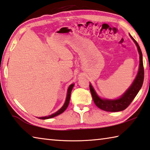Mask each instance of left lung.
<instances>
[{
    "label": "left lung",
    "instance_id": "8db88e82",
    "mask_svg": "<svg viewBox=\"0 0 150 150\" xmlns=\"http://www.w3.org/2000/svg\"><path fill=\"white\" fill-rule=\"evenodd\" d=\"M131 39L137 45L138 53L140 55V66L138 69V74L136 77L134 81H133L127 91L125 92L123 95L118 99L115 100H108V99H102L98 96L96 92H95L94 89L91 84H90V91L91 92V94L93 98V101L98 108L105 111H110V112H117V111H121L126 109L130 103L134 100L137 96L138 92L142 88L144 82V70L143 66L142 60V54L141 49L137 42L134 39L131 35H130Z\"/></svg>",
    "mask_w": 150,
    "mask_h": 150
}]
</instances>
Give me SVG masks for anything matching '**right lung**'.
Segmentation results:
<instances>
[{"instance_id": "right-lung-1", "label": "right lung", "mask_w": 150, "mask_h": 150, "mask_svg": "<svg viewBox=\"0 0 150 150\" xmlns=\"http://www.w3.org/2000/svg\"><path fill=\"white\" fill-rule=\"evenodd\" d=\"M73 86H74V84H71L69 86V88H68V90H67V97H66V102H65L64 105L62 106V107L60 109H59V110L58 111H56V113L52 114V115H50L46 116V117H39V119H50V118H52V117H56L57 115H59V114H61V113H63L64 111L67 109L68 105H69V100H70V96H71V91H72V89L73 88Z\"/></svg>"}]
</instances>
